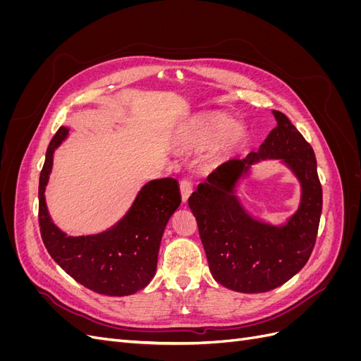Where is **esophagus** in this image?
Returning a JSON list of instances; mask_svg holds the SVG:
<instances>
[{
	"label": "esophagus",
	"mask_w": 361,
	"mask_h": 361,
	"mask_svg": "<svg viewBox=\"0 0 361 361\" xmlns=\"http://www.w3.org/2000/svg\"><path fill=\"white\" fill-rule=\"evenodd\" d=\"M179 187H180L182 202H187L188 197L191 195V192H192V183H191V180L190 179H182L180 183H179Z\"/></svg>",
	"instance_id": "34e87169"
}]
</instances>
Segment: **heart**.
<instances>
[{
    "label": "heart",
    "mask_w": 361,
    "mask_h": 361,
    "mask_svg": "<svg viewBox=\"0 0 361 361\" xmlns=\"http://www.w3.org/2000/svg\"><path fill=\"white\" fill-rule=\"evenodd\" d=\"M232 126V118L223 114H211L200 118L197 123L191 128L190 141L195 147H204L215 143L216 140H220L224 136L221 149L223 150H232L243 143L245 138V133L241 126Z\"/></svg>",
    "instance_id": "heart-1"
}]
</instances>
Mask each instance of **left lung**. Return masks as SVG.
Masks as SVG:
<instances>
[{"mask_svg": "<svg viewBox=\"0 0 361 361\" xmlns=\"http://www.w3.org/2000/svg\"><path fill=\"white\" fill-rule=\"evenodd\" d=\"M277 126L257 152L212 171L188 199L212 277L236 292L257 293L281 286L307 264L322 211V187L312 146L290 120L272 111ZM281 159L302 182L299 211L281 228L253 221L233 194L251 163Z\"/></svg>", "mask_w": 361, "mask_h": 361, "instance_id": "8db88e82", "label": "left lung"}]
</instances>
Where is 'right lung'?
Segmentation results:
<instances>
[{"instance_id": "obj_1", "label": "right lung", "mask_w": 361, "mask_h": 361, "mask_svg": "<svg viewBox=\"0 0 361 361\" xmlns=\"http://www.w3.org/2000/svg\"><path fill=\"white\" fill-rule=\"evenodd\" d=\"M68 134L66 126L57 130L40 171L39 226L43 244L51 257L87 289L110 297L135 293L155 276L164 228L180 204L178 180L164 178L147 182L122 220L106 232L68 236L52 223L45 202L54 150Z\"/></svg>"}]
</instances>
